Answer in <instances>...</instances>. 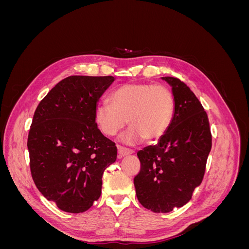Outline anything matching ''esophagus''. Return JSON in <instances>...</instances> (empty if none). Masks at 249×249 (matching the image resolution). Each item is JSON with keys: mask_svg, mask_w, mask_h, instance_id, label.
<instances>
[{"mask_svg": "<svg viewBox=\"0 0 249 249\" xmlns=\"http://www.w3.org/2000/svg\"><path fill=\"white\" fill-rule=\"evenodd\" d=\"M117 150H118V156H119V158L127 156V155H131V154L134 153L132 149L125 148V147H123V146H120V145L117 146Z\"/></svg>", "mask_w": 249, "mask_h": 249, "instance_id": "esophagus-1", "label": "esophagus"}]
</instances>
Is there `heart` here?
I'll return each instance as SVG.
<instances>
[{"label": "heart", "instance_id": "heart-1", "mask_svg": "<svg viewBox=\"0 0 249 249\" xmlns=\"http://www.w3.org/2000/svg\"><path fill=\"white\" fill-rule=\"evenodd\" d=\"M110 102L96 106L94 120L106 136H114L126 123L131 129L124 140L157 141L167 133L176 111V99L166 85L125 83L112 92Z\"/></svg>", "mask_w": 249, "mask_h": 249}]
</instances>
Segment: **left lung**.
I'll use <instances>...</instances> for the list:
<instances>
[{
  "label": "left lung",
  "instance_id": "1",
  "mask_svg": "<svg viewBox=\"0 0 249 249\" xmlns=\"http://www.w3.org/2000/svg\"><path fill=\"white\" fill-rule=\"evenodd\" d=\"M163 80L172 87L175 115L157 144L137 153L141 165L134 178L139 202L155 213H168L191 199L202 182L212 147L208 114L196 95L178 78Z\"/></svg>",
  "mask_w": 249,
  "mask_h": 249
}]
</instances>
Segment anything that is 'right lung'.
<instances>
[{"label":"right lung","mask_w":249,"mask_h":249,"mask_svg":"<svg viewBox=\"0 0 249 249\" xmlns=\"http://www.w3.org/2000/svg\"><path fill=\"white\" fill-rule=\"evenodd\" d=\"M114 77L71 76L37 106L28 135L31 176L41 194L62 211L83 213L102 193L103 173L117 157L115 143L97 129L94 112Z\"/></svg>","instance_id":"add662e5"}]
</instances>
